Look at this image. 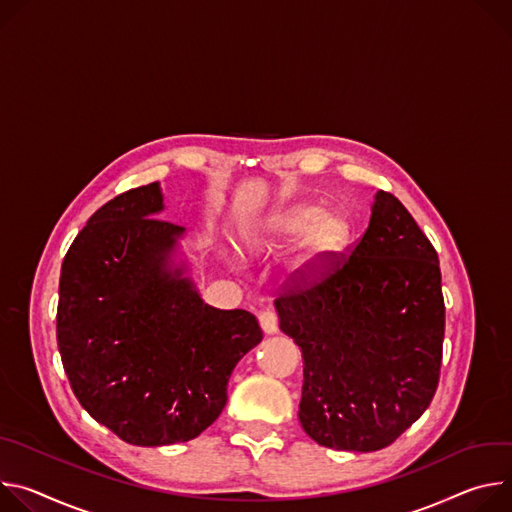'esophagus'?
Listing matches in <instances>:
<instances>
[{
  "instance_id": "1",
  "label": "esophagus",
  "mask_w": 512,
  "mask_h": 512,
  "mask_svg": "<svg viewBox=\"0 0 512 512\" xmlns=\"http://www.w3.org/2000/svg\"><path fill=\"white\" fill-rule=\"evenodd\" d=\"M258 321H260V327H262V331L264 333H276V329H278V317H276V313L274 311H270V309H264L260 315H258Z\"/></svg>"
}]
</instances>
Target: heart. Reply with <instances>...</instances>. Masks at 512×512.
<instances>
[{
    "label": "heart",
    "mask_w": 512,
    "mask_h": 512,
    "mask_svg": "<svg viewBox=\"0 0 512 512\" xmlns=\"http://www.w3.org/2000/svg\"><path fill=\"white\" fill-rule=\"evenodd\" d=\"M272 227L274 234L285 242H295L305 236L303 264L309 268H319L333 260L350 240V223L342 213L321 215V207L309 203L289 207L278 215Z\"/></svg>",
    "instance_id": "b5f03b06"
}]
</instances>
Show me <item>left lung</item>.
Segmentation results:
<instances>
[{
    "label": "left lung",
    "mask_w": 512,
    "mask_h": 512,
    "mask_svg": "<svg viewBox=\"0 0 512 512\" xmlns=\"http://www.w3.org/2000/svg\"><path fill=\"white\" fill-rule=\"evenodd\" d=\"M274 305L303 352L299 419L319 445L378 451L433 401L445 331L439 258L394 195L378 191L350 254L299 268Z\"/></svg>",
    "instance_id": "obj_1"
}]
</instances>
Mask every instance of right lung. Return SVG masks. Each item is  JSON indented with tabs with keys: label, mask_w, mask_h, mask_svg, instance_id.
<instances>
[{
	"label": "right lung",
	"mask_w": 512,
	"mask_h": 512,
	"mask_svg": "<svg viewBox=\"0 0 512 512\" xmlns=\"http://www.w3.org/2000/svg\"><path fill=\"white\" fill-rule=\"evenodd\" d=\"M158 183L99 207L61 270L56 339L81 407L132 445L195 439L223 411L236 364L262 342L256 317L197 295L170 252L183 227L154 217Z\"/></svg>",
	"instance_id": "obj_1"
}]
</instances>
